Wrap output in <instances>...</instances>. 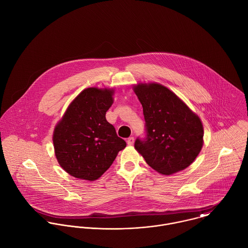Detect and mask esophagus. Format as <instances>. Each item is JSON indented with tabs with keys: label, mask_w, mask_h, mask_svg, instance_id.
<instances>
[{
	"label": "esophagus",
	"mask_w": 248,
	"mask_h": 248,
	"mask_svg": "<svg viewBox=\"0 0 248 248\" xmlns=\"http://www.w3.org/2000/svg\"><path fill=\"white\" fill-rule=\"evenodd\" d=\"M127 144H128L129 146L133 145V144H134V137H129V138L127 139Z\"/></svg>",
	"instance_id": "esophagus-1"
}]
</instances>
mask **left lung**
<instances>
[{"label":"left lung","instance_id":"8db88e82","mask_svg":"<svg viewBox=\"0 0 248 248\" xmlns=\"http://www.w3.org/2000/svg\"><path fill=\"white\" fill-rule=\"evenodd\" d=\"M143 106L146 136L134 144L148 165L162 174L189 167L203 145L200 119L170 90L157 83L134 88Z\"/></svg>","mask_w":248,"mask_h":248}]
</instances>
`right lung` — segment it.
I'll return each instance as SVG.
<instances>
[{"instance_id":"obj_1","label":"right lung","mask_w":248,"mask_h":248,"mask_svg":"<svg viewBox=\"0 0 248 248\" xmlns=\"http://www.w3.org/2000/svg\"><path fill=\"white\" fill-rule=\"evenodd\" d=\"M113 91L87 88L68 107L53 133L55 156L74 177L94 181L112 165L126 143L117 135L105 114Z\"/></svg>"}]
</instances>
